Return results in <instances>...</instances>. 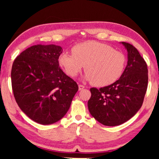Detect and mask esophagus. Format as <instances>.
<instances>
[{"instance_id": "34e87169", "label": "esophagus", "mask_w": 159, "mask_h": 159, "mask_svg": "<svg viewBox=\"0 0 159 159\" xmlns=\"http://www.w3.org/2000/svg\"><path fill=\"white\" fill-rule=\"evenodd\" d=\"M84 88H85L84 85H79V90H83Z\"/></svg>"}]
</instances>
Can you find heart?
I'll use <instances>...</instances> for the list:
<instances>
[{
  "label": "heart",
  "instance_id": "heart-1",
  "mask_svg": "<svg viewBox=\"0 0 159 159\" xmlns=\"http://www.w3.org/2000/svg\"><path fill=\"white\" fill-rule=\"evenodd\" d=\"M72 53L64 52L58 61L71 77L79 74L85 65L84 79L97 86H107L120 79L124 71L126 57L109 45L90 41L77 44Z\"/></svg>",
  "mask_w": 159,
  "mask_h": 159
}]
</instances>
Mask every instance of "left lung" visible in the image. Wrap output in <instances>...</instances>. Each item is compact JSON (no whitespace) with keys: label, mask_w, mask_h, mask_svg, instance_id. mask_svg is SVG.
I'll return each instance as SVG.
<instances>
[{"label":"left lung","mask_w":159,"mask_h":159,"mask_svg":"<svg viewBox=\"0 0 159 159\" xmlns=\"http://www.w3.org/2000/svg\"><path fill=\"white\" fill-rule=\"evenodd\" d=\"M128 62L122 76L111 85L90 88L88 107L95 120L107 126L123 124L136 114L143 103L148 84L147 65L133 45L121 42Z\"/></svg>","instance_id":"8db88e82"}]
</instances>
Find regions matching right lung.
I'll return each mask as SVG.
<instances>
[{
  "label": "right lung",
  "mask_w": 159,
  "mask_h": 159,
  "mask_svg": "<svg viewBox=\"0 0 159 159\" xmlns=\"http://www.w3.org/2000/svg\"><path fill=\"white\" fill-rule=\"evenodd\" d=\"M62 48L35 45L13 62L11 80L18 106L34 121L42 125L57 122L66 114L79 86L59 66Z\"/></svg>",
  "instance_id": "1"
}]
</instances>
